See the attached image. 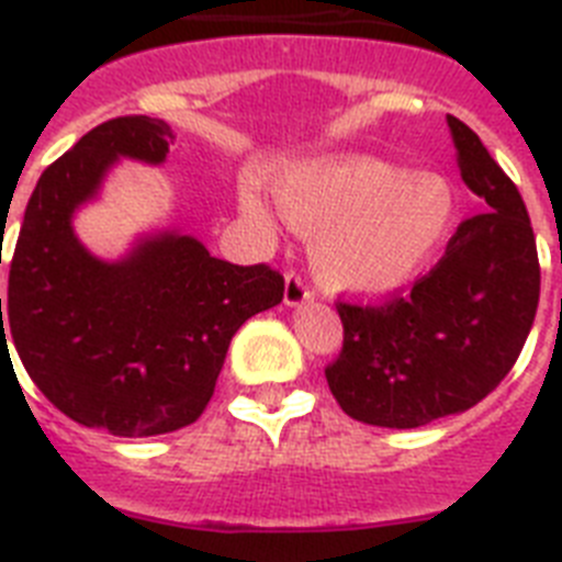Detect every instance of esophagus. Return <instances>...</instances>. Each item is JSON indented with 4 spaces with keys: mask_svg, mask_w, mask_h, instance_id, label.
<instances>
[{
    "mask_svg": "<svg viewBox=\"0 0 562 562\" xmlns=\"http://www.w3.org/2000/svg\"><path fill=\"white\" fill-rule=\"evenodd\" d=\"M312 301L310 286L304 284V278L297 276V272H286L284 281V304L286 306H304Z\"/></svg>",
    "mask_w": 562,
    "mask_h": 562,
    "instance_id": "esophagus-1",
    "label": "esophagus"
}]
</instances>
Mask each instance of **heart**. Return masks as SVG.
Returning <instances> with one entry per match:
<instances>
[{
  "instance_id": "b5f03b06",
  "label": "heart",
  "mask_w": 562,
  "mask_h": 562,
  "mask_svg": "<svg viewBox=\"0 0 562 562\" xmlns=\"http://www.w3.org/2000/svg\"><path fill=\"white\" fill-rule=\"evenodd\" d=\"M272 196L286 222L312 236L315 278L342 295L380 297L411 284L436 256L456 216V196L436 173H408L376 157H329L284 168ZM241 205L267 225L256 193Z\"/></svg>"
}]
</instances>
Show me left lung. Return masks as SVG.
I'll use <instances>...</instances> for the list:
<instances>
[{"label":"left lung","mask_w":562,"mask_h":562,"mask_svg":"<svg viewBox=\"0 0 562 562\" xmlns=\"http://www.w3.org/2000/svg\"><path fill=\"white\" fill-rule=\"evenodd\" d=\"M448 126L484 213L461 222L411 292L337 306L342 351L326 382L351 419L376 428H422L473 408L509 374L538 312V247L518 188L473 128L453 114Z\"/></svg>","instance_id":"obj_1"}]
</instances>
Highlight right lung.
Segmentation results:
<instances>
[{
    "label": "right lung",
    "instance_id": "1",
    "mask_svg": "<svg viewBox=\"0 0 562 562\" xmlns=\"http://www.w3.org/2000/svg\"><path fill=\"white\" fill-rule=\"evenodd\" d=\"M173 134L128 114L101 123L38 177L8 278V321L30 380L61 414L112 436H160L211 402L238 326L284 297L267 265L213 258L180 231L140 236L117 261L98 258L72 216L121 157L166 162Z\"/></svg>",
    "mask_w": 562,
    "mask_h": 562
}]
</instances>
